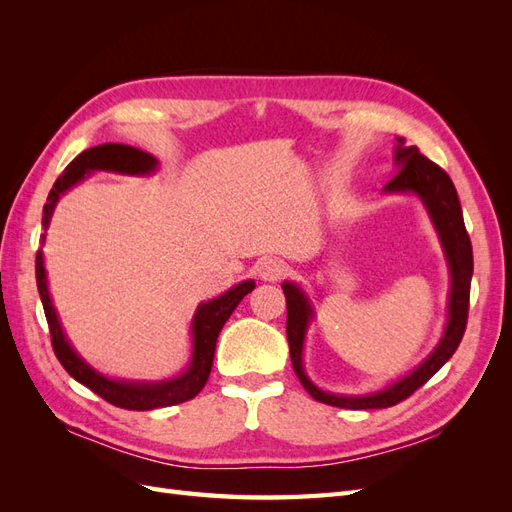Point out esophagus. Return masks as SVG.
I'll return each instance as SVG.
<instances>
[{
  "label": "esophagus",
  "instance_id": "1",
  "mask_svg": "<svg viewBox=\"0 0 512 512\" xmlns=\"http://www.w3.org/2000/svg\"><path fill=\"white\" fill-rule=\"evenodd\" d=\"M260 280L265 282H277L286 273V262L280 258H260L256 267Z\"/></svg>",
  "mask_w": 512,
  "mask_h": 512
}]
</instances>
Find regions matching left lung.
<instances>
[{"label": "left lung", "mask_w": 512, "mask_h": 512, "mask_svg": "<svg viewBox=\"0 0 512 512\" xmlns=\"http://www.w3.org/2000/svg\"><path fill=\"white\" fill-rule=\"evenodd\" d=\"M395 166L399 173L384 185L386 194H416L423 200V205L433 222V228L438 230L442 250L451 271V297H448V320L446 329L427 359L418 365L412 374L386 386V389L369 395H337L318 389V386L307 378L303 369V344L309 320L314 318V309L309 305L307 294L294 284L284 282L286 294V335L290 346V361L294 374L301 380L303 389L312 395L316 401L329 404L335 408L346 410H376L389 408L408 399L416 389L436 374V371L451 359L461 337L466 333L468 324V307H470V282L474 271L472 260V243L468 237L466 224H463V213L459 205V196L455 185L444 170L427 160L416 147H406L404 138H397L395 147Z\"/></svg>", "instance_id": "1"}]
</instances>
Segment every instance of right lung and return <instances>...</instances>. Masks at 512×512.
Instances as JSON below:
<instances>
[{"label":"right lung","instance_id":"obj_1","mask_svg":"<svg viewBox=\"0 0 512 512\" xmlns=\"http://www.w3.org/2000/svg\"><path fill=\"white\" fill-rule=\"evenodd\" d=\"M156 168H158V160L153 158L151 153H145L130 145L106 143V145L85 149L66 166L64 173H61L59 179L55 181L53 190L49 192V198H46V205L42 211L44 230L49 228L51 215L55 211L59 196L66 194L72 185L83 181L85 173H94V170H113V173H123V175H149ZM36 282H38V292L44 307V316H46V322H49L53 350L57 354L59 363L64 365V369L76 382L85 384L87 389L106 399L108 404H113L117 408H126V410H153V408L177 406L203 391V386L207 384L211 374L215 342H218L222 327L230 318V314L235 312V307L241 303L245 294L252 292L256 286L254 280H247L224 292L222 297L198 305L192 320V342H194L192 361L181 376L160 380V382H132V380L106 378L76 354V350L68 342L64 329H61V322L57 318V312L49 294V286H46L42 250H38L36 254Z\"/></svg>","mask_w":512,"mask_h":512}]
</instances>
